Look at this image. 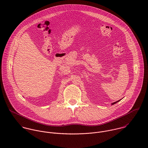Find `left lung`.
<instances>
[{
  "label": "left lung",
  "instance_id": "obj_1",
  "mask_svg": "<svg viewBox=\"0 0 148 148\" xmlns=\"http://www.w3.org/2000/svg\"><path fill=\"white\" fill-rule=\"evenodd\" d=\"M120 101V100H119V101H116V102H114V103H113L112 104V105H113V104H116V103H117V102H119V101Z\"/></svg>",
  "mask_w": 148,
  "mask_h": 148
}]
</instances>
